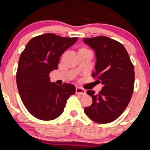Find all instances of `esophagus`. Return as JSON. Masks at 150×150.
Returning a JSON list of instances; mask_svg holds the SVG:
<instances>
[{
	"label": "esophagus",
	"instance_id": "1",
	"mask_svg": "<svg viewBox=\"0 0 150 150\" xmlns=\"http://www.w3.org/2000/svg\"><path fill=\"white\" fill-rule=\"evenodd\" d=\"M75 92H76V94L80 95V96H83V95L86 94V92L84 89H83V88L81 87H79V86L76 87Z\"/></svg>",
	"mask_w": 150,
	"mask_h": 150
}]
</instances>
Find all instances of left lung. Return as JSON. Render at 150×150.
<instances>
[{"label":"left lung","instance_id":"8db88e82","mask_svg":"<svg viewBox=\"0 0 150 150\" xmlns=\"http://www.w3.org/2000/svg\"><path fill=\"white\" fill-rule=\"evenodd\" d=\"M83 42L96 52V70L92 76L103 85L96 95L86 92L92 98L91 106L84 112L99 124L112 122L127 108L133 93L135 72L125 47L106 36L83 38Z\"/></svg>","mask_w":150,"mask_h":150}]
</instances>
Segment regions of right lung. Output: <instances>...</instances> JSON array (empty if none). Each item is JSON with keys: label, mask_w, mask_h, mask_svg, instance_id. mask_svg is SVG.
I'll use <instances>...</instances> for the list:
<instances>
[{"label": "right lung", "mask_w": 150, "mask_h": 150, "mask_svg": "<svg viewBox=\"0 0 150 150\" xmlns=\"http://www.w3.org/2000/svg\"><path fill=\"white\" fill-rule=\"evenodd\" d=\"M78 38L47 33L31 39L21 54L16 81L22 102L31 115L51 121L64 112L67 99L75 94L70 83L58 86L50 81V72L58 69L60 57Z\"/></svg>", "instance_id": "obj_1"}]
</instances>
